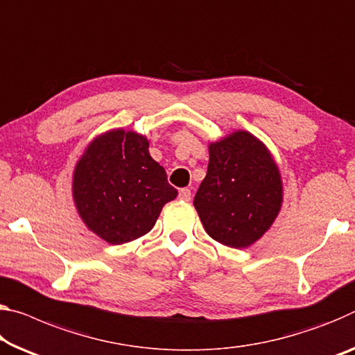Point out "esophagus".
Wrapping results in <instances>:
<instances>
[{
  "mask_svg": "<svg viewBox=\"0 0 355 355\" xmlns=\"http://www.w3.org/2000/svg\"><path fill=\"white\" fill-rule=\"evenodd\" d=\"M178 198L182 199V200H191V189H188V188H183V189H180V193H178Z\"/></svg>",
  "mask_w": 355,
  "mask_h": 355,
  "instance_id": "34e87169",
  "label": "esophagus"
}]
</instances>
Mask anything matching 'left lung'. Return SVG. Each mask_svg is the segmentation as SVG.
Here are the masks:
<instances>
[{"label": "left lung", "instance_id": "obj_1", "mask_svg": "<svg viewBox=\"0 0 355 355\" xmlns=\"http://www.w3.org/2000/svg\"><path fill=\"white\" fill-rule=\"evenodd\" d=\"M207 175L194 207L207 234L230 248H248L272 226L283 204V182L266 145L235 131L208 145Z\"/></svg>", "mask_w": 355, "mask_h": 355}]
</instances>
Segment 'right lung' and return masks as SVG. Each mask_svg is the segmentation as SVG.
Masks as SVG:
<instances>
[{"label": "right lung", "instance_id": "add662e5", "mask_svg": "<svg viewBox=\"0 0 355 355\" xmlns=\"http://www.w3.org/2000/svg\"><path fill=\"white\" fill-rule=\"evenodd\" d=\"M177 194L164 167L150 156L147 137L125 129L94 139L72 177V198L82 221L110 245L148 234L162 207Z\"/></svg>", "mask_w": 355, "mask_h": 355}]
</instances>
